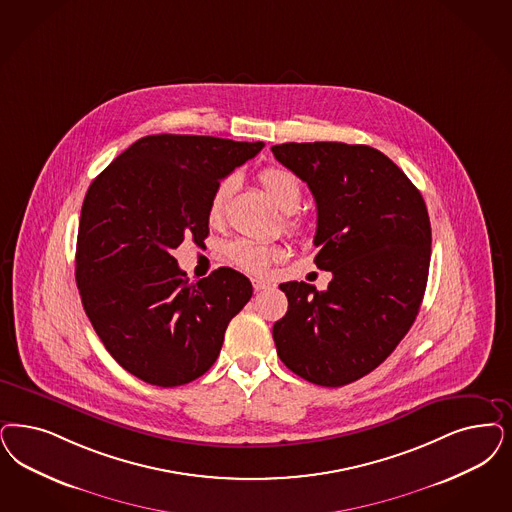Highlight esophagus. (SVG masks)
<instances>
[{"mask_svg": "<svg viewBox=\"0 0 512 512\" xmlns=\"http://www.w3.org/2000/svg\"><path fill=\"white\" fill-rule=\"evenodd\" d=\"M268 287H270V283L265 282V280H259V278L253 280V289H255V291H265Z\"/></svg>", "mask_w": 512, "mask_h": 512, "instance_id": "1", "label": "esophagus"}]
</instances>
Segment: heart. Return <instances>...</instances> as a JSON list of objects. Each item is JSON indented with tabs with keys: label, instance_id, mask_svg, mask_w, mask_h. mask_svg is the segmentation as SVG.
<instances>
[{
	"label": "heart",
	"instance_id": "obj_1",
	"mask_svg": "<svg viewBox=\"0 0 512 512\" xmlns=\"http://www.w3.org/2000/svg\"><path fill=\"white\" fill-rule=\"evenodd\" d=\"M261 185L265 187L266 194L287 212V227L299 230L300 217L293 210H297L302 198L300 181L295 174L285 168H266L261 172ZM234 191V177L223 179L210 198L208 204V221L212 225H219L225 219L230 194ZM285 255V249L276 244H255L249 240H234L227 246V257L232 265L246 270L249 274H263L266 268L274 261H280Z\"/></svg>",
	"mask_w": 512,
	"mask_h": 512
}]
</instances>
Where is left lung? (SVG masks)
I'll return each instance as SVG.
<instances>
[{
	"label": "left lung",
	"instance_id": "8db88e82",
	"mask_svg": "<svg viewBox=\"0 0 512 512\" xmlns=\"http://www.w3.org/2000/svg\"><path fill=\"white\" fill-rule=\"evenodd\" d=\"M272 153L316 198L314 263L325 291L280 285L287 314L274 323L278 355L300 378L340 388L388 359L420 312L431 223L422 194L378 149L338 141L282 143Z\"/></svg>",
	"mask_w": 512,
	"mask_h": 512
}]
</instances>
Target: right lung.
<instances>
[{
  "label": "right lung",
  "mask_w": 512,
  "mask_h": 512,
  "mask_svg": "<svg viewBox=\"0 0 512 512\" xmlns=\"http://www.w3.org/2000/svg\"><path fill=\"white\" fill-rule=\"evenodd\" d=\"M263 147L213 136H145L90 183L75 280L107 352L143 382L174 388L210 371L230 319L251 299V282L229 266L189 283L172 251L189 236L206 240L215 187Z\"/></svg>",
  "instance_id": "right-lung-1"
}]
</instances>
